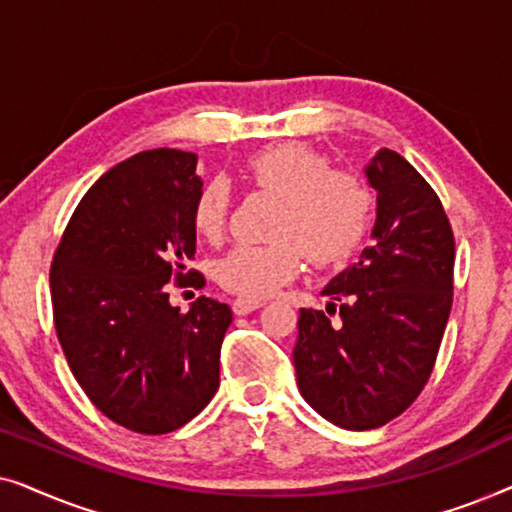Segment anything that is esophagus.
<instances>
[{
  "label": "esophagus",
  "instance_id": "esophagus-1",
  "mask_svg": "<svg viewBox=\"0 0 512 512\" xmlns=\"http://www.w3.org/2000/svg\"><path fill=\"white\" fill-rule=\"evenodd\" d=\"M258 307H263V300H247V298H237L233 303V312L237 317H244V314L258 310Z\"/></svg>",
  "mask_w": 512,
  "mask_h": 512
}]
</instances>
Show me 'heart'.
Masks as SVG:
<instances>
[{
  "label": "heart",
  "instance_id": "b5f03b06",
  "mask_svg": "<svg viewBox=\"0 0 512 512\" xmlns=\"http://www.w3.org/2000/svg\"><path fill=\"white\" fill-rule=\"evenodd\" d=\"M247 179L279 205L270 244H240L214 265L223 289L247 300L270 296L298 275L303 256L317 268H333L354 256L373 221V191L352 172L331 170V160L307 144H279L254 153ZM230 191L209 179L193 202V228L216 240L228 221Z\"/></svg>",
  "mask_w": 512,
  "mask_h": 512
}]
</instances>
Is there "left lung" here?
<instances>
[{
  "instance_id": "8db88e82",
  "label": "left lung",
  "mask_w": 512,
  "mask_h": 512,
  "mask_svg": "<svg viewBox=\"0 0 512 512\" xmlns=\"http://www.w3.org/2000/svg\"><path fill=\"white\" fill-rule=\"evenodd\" d=\"M366 177L377 191L373 247L321 291L333 300L326 312L300 310L293 347L300 394L349 431L384 426L422 394L454 289V233L429 181L391 149Z\"/></svg>"
}]
</instances>
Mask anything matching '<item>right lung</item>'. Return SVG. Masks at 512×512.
Instances as JSON below:
<instances>
[{"mask_svg":"<svg viewBox=\"0 0 512 512\" xmlns=\"http://www.w3.org/2000/svg\"><path fill=\"white\" fill-rule=\"evenodd\" d=\"M195 167L198 156L179 149L111 167L74 209L51 263L69 370L104 417L146 436L179 429L212 401L233 321L226 303L207 296L181 312L165 286H205L200 272H186L202 188Z\"/></svg>","mask_w":512,"mask_h":512,"instance_id":"1","label":"right lung"}]
</instances>
